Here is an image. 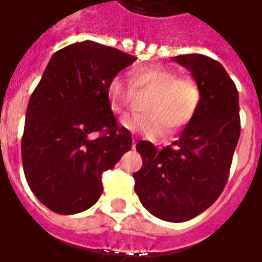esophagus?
<instances>
[{
  "label": "esophagus",
  "instance_id": "1",
  "mask_svg": "<svg viewBox=\"0 0 262 262\" xmlns=\"http://www.w3.org/2000/svg\"><path fill=\"white\" fill-rule=\"evenodd\" d=\"M132 147H136V140H135V139H133V142H132Z\"/></svg>",
  "mask_w": 262,
  "mask_h": 262
}]
</instances>
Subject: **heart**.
<instances>
[{
  "mask_svg": "<svg viewBox=\"0 0 262 262\" xmlns=\"http://www.w3.org/2000/svg\"><path fill=\"white\" fill-rule=\"evenodd\" d=\"M130 85L115 77L109 81L106 95L111 111L122 114L130 105L135 91H153L144 102V114H129L120 119V125L133 133L148 137H159L165 130L174 133L192 122L202 105L201 84L193 77L178 75L172 69H137L132 73Z\"/></svg>",
  "mask_w": 262,
  "mask_h": 262,
  "instance_id": "1",
  "label": "heart"
}]
</instances>
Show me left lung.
Instances as JSON below:
<instances>
[{
	"label": "left lung",
	"instance_id": "8db88e82",
	"mask_svg": "<svg viewBox=\"0 0 262 262\" xmlns=\"http://www.w3.org/2000/svg\"><path fill=\"white\" fill-rule=\"evenodd\" d=\"M176 61L202 86L201 109L171 146L137 143L143 159L133 174L143 206L167 222H187L202 213L226 187L240 137L238 92L223 66L203 54H182Z\"/></svg>",
	"mask_w": 262,
	"mask_h": 262
}]
</instances>
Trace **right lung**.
<instances>
[{"mask_svg": "<svg viewBox=\"0 0 262 262\" xmlns=\"http://www.w3.org/2000/svg\"><path fill=\"white\" fill-rule=\"evenodd\" d=\"M135 60L105 45L74 43L52 56L32 92L20 143L24 172L35 196L56 213L91 208L103 172L130 150V132L118 125L106 90Z\"/></svg>", "mask_w": 262, "mask_h": 262, "instance_id": "1", "label": "right lung"}]
</instances>
